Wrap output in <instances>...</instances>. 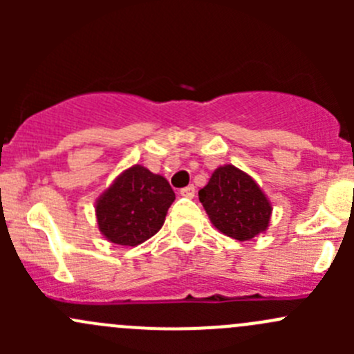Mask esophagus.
I'll return each mask as SVG.
<instances>
[{"instance_id": "obj_1", "label": "esophagus", "mask_w": 354, "mask_h": 354, "mask_svg": "<svg viewBox=\"0 0 354 354\" xmlns=\"http://www.w3.org/2000/svg\"><path fill=\"white\" fill-rule=\"evenodd\" d=\"M181 197H187V198H194L195 197V187L194 185H188V187L181 188L180 190Z\"/></svg>"}]
</instances>
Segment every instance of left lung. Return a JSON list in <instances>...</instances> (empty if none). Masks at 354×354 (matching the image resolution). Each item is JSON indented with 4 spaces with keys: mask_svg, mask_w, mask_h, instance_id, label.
<instances>
[{
    "mask_svg": "<svg viewBox=\"0 0 354 354\" xmlns=\"http://www.w3.org/2000/svg\"><path fill=\"white\" fill-rule=\"evenodd\" d=\"M198 200L214 226L234 240L246 241L269 226V200L248 174L234 166L217 167L198 192Z\"/></svg>",
    "mask_w": 354,
    "mask_h": 354,
    "instance_id": "1",
    "label": "left lung"
}]
</instances>
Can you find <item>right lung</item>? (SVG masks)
<instances>
[{
    "label": "right lung",
    "mask_w": 354,
    "mask_h": 354,
    "mask_svg": "<svg viewBox=\"0 0 354 354\" xmlns=\"http://www.w3.org/2000/svg\"><path fill=\"white\" fill-rule=\"evenodd\" d=\"M173 202L174 192L166 178L133 166L97 200L99 230L113 243L137 246L162 227Z\"/></svg>",
    "instance_id": "1"
}]
</instances>
